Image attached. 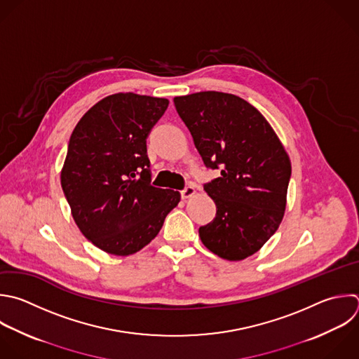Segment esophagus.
Wrapping results in <instances>:
<instances>
[{
  "label": "esophagus",
  "mask_w": 359,
  "mask_h": 359,
  "mask_svg": "<svg viewBox=\"0 0 359 359\" xmlns=\"http://www.w3.org/2000/svg\"><path fill=\"white\" fill-rule=\"evenodd\" d=\"M196 194V189L194 187H187L184 191H181V196L182 199H188L191 196H194Z\"/></svg>",
  "instance_id": "obj_1"
}]
</instances>
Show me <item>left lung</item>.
<instances>
[{"instance_id":"obj_1","label":"left lung","mask_w":359,"mask_h":359,"mask_svg":"<svg viewBox=\"0 0 359 359\" xmlns=\"http://www.w3.org/2000/svg\"><path fill=\"white\" fill-rule=\"evenodd\" d=\"M178 115L209 168L205 185L216 217L199 227L205 247L227 261L255 254L278 230L286 208L290 160L272 126L243 98L202 91L175 97Z\"/></svg>"}]
</instances>
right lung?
I'll return each instance as SVG.
<instances>
[{
  "instance_id": "add662e5",
  "label": "right lung",
  "mask_w": 359,
  "mask_h": 359,
  "mask_svg": "<svg viewBox=\"0 0 359 359\" xmlns=\"http://www.w3.org/2000/svg\"><path fill=\"white\" fill-rule=\"evenodd\" d=\"M168 100L118 93L90 108L74 128L62 188L80 231L108 254L146 247L180 203L178 191L156 188L146 139Z\"/></svg>"
}]
</instances>
